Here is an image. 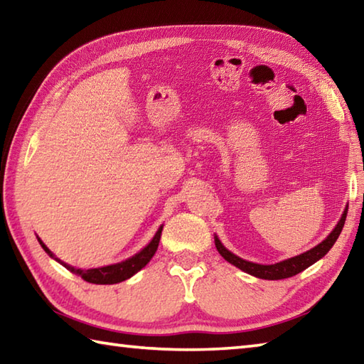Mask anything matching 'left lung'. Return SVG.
Wrapping results in <instances>:
<instances>
[{"instance_id":"1","label":"left lung","mask_w":364,"mask_h":364,"mask_svg":"<svg viewBox=\"0 0 364 364\" xmlns=\"http://www.w3.org/2000/svg\"><path fill=\"white\" fill-rule=\"evenodd\" d=\"M346 218H347V206L343 213V216H341V219H339V223L336 224V227H334L333 232L322 241V243L317 245L316 247L309 249V251L300 254V255H295V257L282 260L279 263H274V265H260V263H254V262H247L245 259H241V257H238V255L232 254L229 249H225L218 237H215V245H216V249L219 251V254L223 255L227 262L232 263V265H235L240 269H243V272L247 274H252L255 277H260V279H269V281L286 279V277H291L298 273H301L303 269L311 267L312 263H316L317 260L322 259L323 255L330 251L333 245L336 243V240L339 238L341 232H343Z\"/></svg>"}]
</instances>
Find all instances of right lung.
<instances>
[{
  "label": "right lung",
  "instance_id": "obj_1",
  "mask_svg": "<svg viewBox=\"0 0 364 364\" xmlns=\"http://www.w3.org/2000/svg\"><path fill=\"white\" fill-rule=\"evenodd\" d=\"M161 233H162V225L156 232V235L153 237V240L149 241V243L141 249L140 252H137L135 255H132L131 259L123 260L119 263H115V265H107V267H101V268H90V269H80V268H74V267H69L66 263L58 260L52 254V251L42 243V240L38 237L39 245L44 247V251L50 255V257L58 260L61 265L66 267L70 272L78 274L82 277L83 281L91 282V284H118L121 281H126L129 279L131 276H134L137 272H140L141 268H144L146 263L153 259L154 252L158 251V246H159V240H161Z\"/></svg>",
  "mask_w": 364,
  "mask_h": 364
}]
</instances>
